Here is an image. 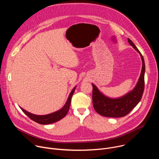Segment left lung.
<instances>
[{
    "label": "left lung",
    "mask_w": 159,
    "mask_h": 159,
    "mask_svg": "<svg viewBox=\"0 0 159 159\" xmlns=\"http://www.w3.org/2000/svg\"><path fill=\"white\" fill-rule=\"evenodd\" d=\"M128 41L131 46L139 53L141 57L142 60L141 74L133 90L124 96L117 99H111L105 96L99 91L94 84H92L94 108L98 114L105 117L120 118L126 116L139 104L143 94L145 87L144 75L145 72L144 59L142 53L132 41L129 38H128Z\"/></svg>",
    "instance_id": "1"
}]
</instances>
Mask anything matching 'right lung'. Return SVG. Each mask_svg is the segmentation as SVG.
<instances>
[{
    "instance_id": "right-lung-1",
    "label": "right lung",
    "mask_w": 159,
    "mask_h": 159,
    "mask_svg": "<svg viewBox=\"0 0 159 159\" xmlns=\"http://www.w3.org/2000/svg\"><path fill=\"white\" fill-rule=\"evenodd\" d=\"M75 88H76V87H75L71 91L64 106L61 109H60L55 112L51 113V114L47 115L39 116V115L31 114V113L26 111V110L21 108L20 107V108L31 120H32L33 121H34L38 123H39L41 125H48V124H52V123H55V122L60 120L61 119H62L66 115L68 111H69V107H70V102H71V99H72V97L74 93L75 90Z\"/></svg>"
}]
</instances>
